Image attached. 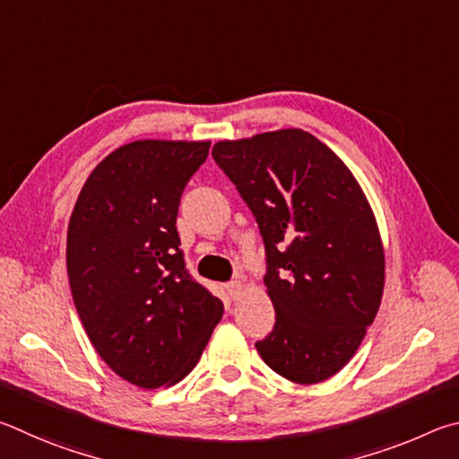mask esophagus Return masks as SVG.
I'll list each match as a JSON object with an SVG mask.
<instances>
[{
  "label": "esophagus",
  "mask_w": 459,
  "mask_h": 459,
  "mask_svg": "<svg viewBox=\"0 0 459 459\" xmlns=\"http://www.w3.org/2000/svg\"><path fill=\"white\" fill-rule=\"evenodd\" d=\"M225 288H228V294L231 296V299H238V296L244 290V284H242V280L236 278V280H231V282H228V286Z\"/></svg>",
  "instance_id": "obj_1"
}]
</instances>
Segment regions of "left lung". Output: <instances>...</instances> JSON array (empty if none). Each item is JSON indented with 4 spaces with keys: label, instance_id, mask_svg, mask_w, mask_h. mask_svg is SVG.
Returning <instances> with one entry per match:
<instances>
[{
    "label": "left lung",
    "instance_id": "left-lung-1",
    "mask_svg": "<svg viewBox=\"0 0 459 459\" xmlns=\"http://www.w3.org/2000/svg\"><path fill=\"white\" fill-rule=\"evenodd\" d=\"M213 160L255 217L276 310L255 342L284 379L325 381L349 363L379 310L385 255L349 167L300 128L213 144Z\"/></svg>",
    "mask_w": 459,
    "mask_h": 459
}]
</instances>
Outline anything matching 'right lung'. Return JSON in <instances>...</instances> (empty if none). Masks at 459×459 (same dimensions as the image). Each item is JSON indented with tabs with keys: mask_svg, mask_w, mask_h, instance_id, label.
Returning <instances> with one entry per match:
<instances>
[{
	"mask_svg": "<svg viewBox=\"0 0 459 459\" xmlns=\"http://www.w3.org/2000/svg\"><path fill=\"white\" fill-rule=\"evenodd\" d=\"M209 143L134 141L96 165L68 225L72 299L112 371L143 389L193 371L221 300L185 268L177 213Z\"/></svg>",
	"mask_w": 459,
	"mask_h": 459,
	"instance_id": "add662e5",
	"label": "right lung"
}]
</instances>
